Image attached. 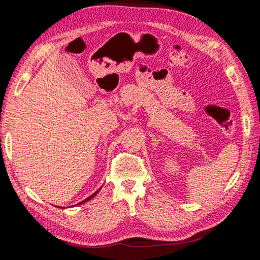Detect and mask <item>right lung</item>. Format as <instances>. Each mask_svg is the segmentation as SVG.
<instances>
[{"label": "right lung", "mask_w": 260, "mask_h": 260, "mask_svg": "<svg viewBox=\"0 0 260 260\" xmlns=\"http://www.w3.org/2000/svg\"><path fill=\"white\" fill-rule=\"evenodd\" d=\"M100 190H101V188H100ZM100 190H98L96 192H94V193H93V194H92L91 196H89V198H88V199H85L84 201H82V202H80V203H78L76 206H78V205H81V204H83V203H85V202H88V201H90L91 199H93V198H94V196H95V195H96V194L99 193V191H100Z\"/></svg>", "instance_id": "add662e5"}]
</instances>
